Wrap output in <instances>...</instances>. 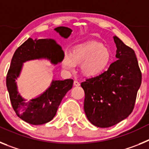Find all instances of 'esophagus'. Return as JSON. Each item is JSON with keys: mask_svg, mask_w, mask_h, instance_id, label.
<instances>
[{"mask_svg": "<svg viewBox=\"0 0 149 149\" xmlns=\"http://www.w3.org/2000/svg\"><path fill=\"white\" fill-rule=\"evenodd\" d=\"M74 85L76 86H80V83H79L77 81H74Z\"/></svg>", "mask_w": 149, "mask_h": 149, "instance_id": "34e87169", "label": "esophagus"}]
</instances>
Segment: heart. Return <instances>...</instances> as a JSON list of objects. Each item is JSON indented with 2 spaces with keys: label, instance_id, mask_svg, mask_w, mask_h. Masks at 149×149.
I'll use <instances>...</instances> for the list:
<instances>
[{
  "label": "heart",
  "instance_id": "heart-1",
  "mask_svg": "<svg viewBox=\"0 0 149 149\" xmlns=\"http://www.w3.org/2000/svg\"><path fill=\"white\" fill-rule=\"evenodd\" d=\"M111 54L101 43L89 42L74 46L69 54H65L62 64L65 70L73 71L76 64H81V72L87 77L103 73L110 65Z\"/></svg>",
  "mask_w": 149,
  "mask_h": 149
}]
</instances>
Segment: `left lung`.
Listing matches in <instances>:
<instances>
[{
  "label": "left lung",
  "instance_id": "8db88e82",
  "mask_svg": "<svg viewBox=\"0 0 149 149\" xmlns=\"http://www.w3.org/2000/svg\"><path fill=\"white\" fill-rule=\"evenodd\" d=\"M116 58L107 71L81 83L85 93L84 111L99 127L113 126L132 113L142 82V73L134 50L114 36Z\"/></svg>",
  "mask_w": 149,
  "mask_h": 149
}]
</instances>
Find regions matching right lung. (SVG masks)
Returning <instances> with one entry per match:
<instances>
[{
    "label": "right lung",
    "instance_id": "1",
    "mask_svg": "<svg viewBox=\"0 0 149 149\" xmlns=\"http://www.w3.org/2000/svg\"><path fill=\"white\" fill-rule=\"evenodd\" d=\"M61 36L68 38L72 30L66 27L55 28ZM64 53L53 39H32L29 38L15 51L6 75L7 87L13 110L20 119L31 125H43L53 119L62 99L73 86V80L53 81L43 94L28 101L19 95L15 79L22 70V63L27 60L47 58L54 64L61 62Z\"/></svg>",
    "mask_w": 149,
    "mask_h": 149
}]
</instances>
